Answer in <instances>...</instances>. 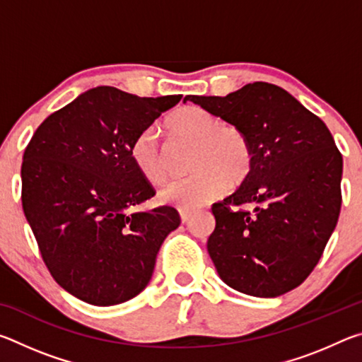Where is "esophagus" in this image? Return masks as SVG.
<instances>
[{
  "instance_id": "esophagus-1",
  "label": "esophagus",
  "mask_w": 362,
  "mask_h": 362,
  "mask_svg": "<svg viewBox=\"0 0 362 362\" xmlns=\"http://www.w3.org/2000/svg\"><path fill=\"white\" fill-rule=\"evenodd\" d=\"M180 218H182V223H188L189 218H192V211H187V209H180Z\"/></svg>"
}]
</instances>
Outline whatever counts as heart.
I'll return each instance as SVG.
<instances>
[{
	"label": "heart",
	"instance_id": "obj_1",
	"mask_svg": "<svg viewBox=\"0 0 362 362\" xmlns=\"http://www.w3.org/2000/svg\"><path fill=\"white\" fill-rule=\"evenodd\" d=\"M173 137L193 144L189 170L192 175L170 182L161 192L164 203L196 209L223 192L228 180L246 179L252 166V148L246 134L235 124L201 107H183L166 122ZM131 158L144 179L161 185L168 179V161L155 127L139 134L131 144Z\"/></svg>",
	"mask_w": 362,
	"mask_h": 362
}]
</instances>
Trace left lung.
Segmentation results:
<instances>
[{"label":"left lung","mask_w":362,"mask_h":362,"mask_svg":"<svg viewBox=\"0 0 362 362\" xmlns=\"http://www.w3.org/2000/svg\"><path fill=\"white\" fill-rule=\"evenodd\" d=\"M246 134L252 166L212 206L207 240L218 276L254 297L296 289L317 265L339 220L343 159L327 126L279 86L257 81L225 97L187 95ZM244 204L254 211L241 210Z\"/></svg>","instance_id":"8db88e82"}]
</instances>
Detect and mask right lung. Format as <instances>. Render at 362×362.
<instances>
[{
  "label": "right lung",
  "instance_id": "obj_1",
  "mask_svg": "<svg viewBox=\"0 0 362 362\" xmlns=\"http://www.w3.org/2000/svg\"><path fill=\"white\" fill-rule=\"evenodd\" d=\"M180 99L99 86L49 115L27 145L23 214L49 273L86 303L139 296L163 241L180 225L169 206L132 212L156 192L131 158L134 139Z\"/></svg>",
  "mask_w": 362,
  "mask_h": 362
}]
</instances>
